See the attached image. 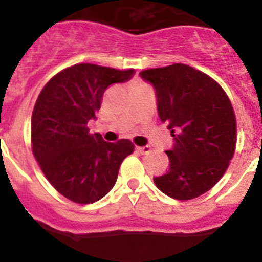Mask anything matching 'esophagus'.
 Masks as SVG:
<instances>
[{"instance_id":"obj_1","label":"esophagus","mask_w":262,"mask_h":262,"mask_svg":"<svg viewBox=\"0 0 262 262\" xmlns=\"http://www.w3.org/2000/svg\"><path fill=\"white\" fill-rule=\"evenodd\" d=\"M136 149H138V152H140L141 155H147V153L150 152V147H148V145H145V147H136Z\"/></svg>"}]
</instances>
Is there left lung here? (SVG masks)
<instances>
[{"label": "left lung", "instance_id": "1", "mask_svg": "<svg viewBox=\"0 0 262 262\" xmlns=\"http://www.w3.org/2000/svg\"><path fill=\"white\" fill-rule=\"evenodd\" d=\"M157 96L160 119L174 144L166 174L153 181L165 195L191 200L209 191L227 170L236 147V119L220 84L183 63L140 73Z\"/></svg>", "mask_w": 262, "mask_h": 262}]
</instances>
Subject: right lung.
Returning a JSON list of instances; mask_svg holds the SVG:
<instances>
[{"instance_id":"obj_1","label":"right lung","mask_w":262,"mask_h":262,"mask_svg":"<svg viewBox=\"0 0 262 262\" xmlns=\"http://www.w3.org/2000/svg\"><path fill=\"white\" fill-rule=\"evenodd\" d=\"M134 73L78 63L53 76L38 95L31 119L33 156L49 183L74 203L104 198L117 182L122 161L134 152L127 139L107 143L88 128L105 90Z\"/></svg>"}]
</instances>
